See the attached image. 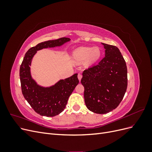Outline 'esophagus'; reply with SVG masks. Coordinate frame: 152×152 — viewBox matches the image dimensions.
<instances>
[{
	"instance_id": "34e87169",
	"label": "esophagus",
	"mask_w": 152,
	"mask_h": 152,
	"mask_svg": "<svg viewBox=\"0 0 152 152\" xmlns=\"http://www.w3.org/2000/svg\"><path fill=\"white\" fill-rule=\"evenodd\" d=\"M82 77V74H80V73H79V74H78V79H79V81H80V80H81Z\"/></svg>"
}]
</instances>
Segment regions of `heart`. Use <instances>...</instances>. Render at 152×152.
Masks as SVG:
<instances>
[{"instance_id":"obj_1","label":"heart","mask_w":152,"mask_h":152,"mask_svg":"<svg viewBox=\"0 0 152 152\" xmlns=\"http://www.w3.org/2000/svg\"><path fill=\"white\" fill-rule=\"evenodd\" d=\"M101 56L100 49L98 48L82 47L76 49L73 53V57L79 62H84L88 59L89 63L96 61Z\"/></svg>"}]
</instances>
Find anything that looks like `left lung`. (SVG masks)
Returning a JSON list of instances; mask_svg holds the SVG:
<instances>
[{"mask_svg":"<svg viewBox=\"0 0 152 152\" xmlns=\"http://www.w3.org/2000/svg\"><path fill=\"white\" fill-rule=\"evenodd\" d=\"M105 56L98 65L82 73L84 100L90 111L104 114L115 109L127 87V69L120 50L115 45L102 43Z\"/></svg>","mask_w":152,"mask_h":152,"instance_id":"left-lung-1","label":"left lung"}]
</instances>
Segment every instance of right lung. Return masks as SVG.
Here are the masks:
<instances>
[{"label": "right lung", "mask_w": 152, "mask_h": 152, "mask_svg": "<svg viewBox=\"0 0 152 152\" xmlns=\"http://www.w3.org/2000/svg\"><path fill=\"white\" fill-rule=\"evenodd\" d=\"M70 40L69 38L62 37L38 44L26 53L20 66L22 94L34 111L42 116L54 117L61 113L66 107L68 98L79 80L77 73H75L65 80H60L51 87L40 86L31 76L30 66L31 59L39 50L60 46Z\"/></svg>", "instance_id": "add662e5"}]
</instances>
